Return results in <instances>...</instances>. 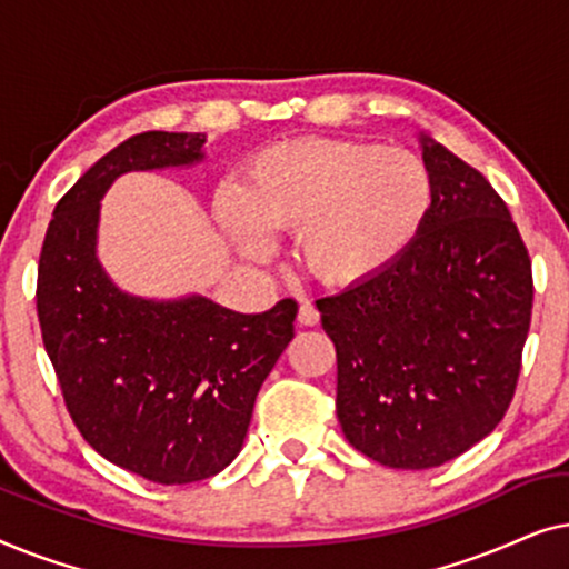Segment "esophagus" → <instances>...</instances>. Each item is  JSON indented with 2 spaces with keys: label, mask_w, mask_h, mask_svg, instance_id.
<instances>
[{
  "label": "esophagus",
  "mask_w": 569,
  "mask_h": 569,
  "mask_svg": "<svg viewBox=\"0 0 569 569\" xmlns=\"http://www.w3.org/2000/svg\"><path fill=\"white\" fill-rule=\"evenodd\" d=\"M298 321H300V326H316L318 321H321V313H318L310 302H302L298 310Z\"/></svg>",
  "instance_id": "obj_1"
}]
</instances>
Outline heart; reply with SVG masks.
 <instances>
[{"label": "heart", "mask_w": 569, "mask_h": 569, "mask_svg": "<svg viewBox=\"0 0 569 569\" xmlns=\"http://www.w3.org/2000/svg\"><path fill=\"white\" fill-rule=\"evenodd\" d=\"M432 181L407 150L300 139L263 150L243 193L224 197L238 251L253 261L274 238L300 236L302 269L321 284L352 287L393 267L425 228Z\"/></svg>", "instance_id": "b5f03b06"}]
</instances>
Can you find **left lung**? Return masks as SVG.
Masks as SVG:
<instances>
[{
	"label": "left lung",
	"mask_w": 569,
	"mask_h": 569,
	"mask_svg": "<svg viewBox=\"0 0 569 569\" xmlns=\"http://www.w3.org/2000/svg\"><path fill=\"white\" fill-rule=\"evenodd\" d=\"M432 181L425 228L393 267L321 298L347 440L391 469L453 461L500 425L531 326L533 277L485 176L419 137Z\"/></svg>",
	"instance_id": "obj_1"
}]
</instances>
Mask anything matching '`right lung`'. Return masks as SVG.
<instances>
[{
    "mask_svg": "<svg viewBox=\"0 0 569 569\" xmlns=\"http://www.w3.org/2000/svg\"><path fill=\"white\" fill-rule=\"evenodd\" d=\"M207 134L144 131L103 154L53 209L38 261V321L69 417L106 461L154 485L220 473L243 448L259 388L295 337L298 302L236 313L147 300L98 261L100 199L129 170L204 160Z\"/></svg>",
    "mask_w": 569,
    "mask_h": 569,
    "instance_id": "1",
    "label": "right lung"
}]
</instances>
